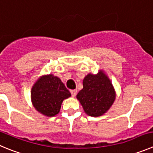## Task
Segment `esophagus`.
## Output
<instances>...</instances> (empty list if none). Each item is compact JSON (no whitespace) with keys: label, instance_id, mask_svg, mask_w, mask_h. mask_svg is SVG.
Returning a JSON list of instances; mask_svg holds the SVG:
<instances>
[{"label":"esophagus","instance_id":"34e87169","mask_svg":"<svg viewBox=\"0 0 153 153\" xmlns=\"http://www.w3.org/2000/svg\"><path fill=\"white\" fill-rule=\"evenodd\" d=\"M71 95L74 97V96H76V93H77V90H76V89H72V90H71Z\"/></svg>","mask_w":153,"mask_h":153}]
</instances>
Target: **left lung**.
Segmentation results:
<instances>
[{
    "label": "left lung",
    "instance_id": "left-lung-1",
    "mask_svg": "<svg viewBox=\"0 0 153 153\" xmlns=\"http://www.w3.org/2000/svg\"><path fill=\"white\" fill-rule=\"evenodd\" d=\"M82 85L83 88L76 95V99L84 111L92 117L103 115L113 105L116 97L110 79L101 70L96 75H86Z\"/></svg>",
    "mask_w": 153,
    "mask_h": 153
}]
</instances>
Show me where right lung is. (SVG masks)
Here are the masks:
<instances>
[{
  "mask_svg": "<svg viewBox=\"0 0 153 153\" xmlns=\"http://www.w3.org/2000/svg\"><path fill=\"white\" fill-rule=\"evenodd\" d=\"M71 96V92L61 79L52 74L39 78L31 90V99L34 108L47 117L58 114L63 101Z\"/></svg>",
  "mask_w": 153,
  "mask_h": 153,
  "instance_id": "1",
  "label": "right lung"
}]
</instances>
